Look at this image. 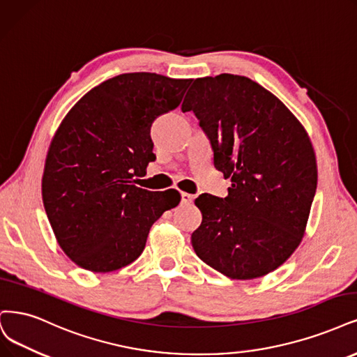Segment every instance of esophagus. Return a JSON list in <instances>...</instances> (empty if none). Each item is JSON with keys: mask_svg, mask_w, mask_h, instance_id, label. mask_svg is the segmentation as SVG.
I'll return each mask as SVG.
<instances>
[{"mask_svg": "<svg viewBox=\"0 0 357 357\" xmlns=\"http://www.w3.org/2000/svg\"><path fill=\"white\" fill-rule=\"evenodd\" d=\"M193 199H195L193 195L186 193V192H181V202H183V204H192Z\"/></svg>", "mask_w": 357, "mask_h": 357, "instance_id": "obj_1", "label": "esophagus"}]
</instances>
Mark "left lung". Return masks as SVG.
Here are the masks:
<instances>
[{"mask_svg":"<svg viewBox=\"0 0 357 357\" xmlns=\"http://www.w3.org/2000/svg\"><path fill=\"white\" fill-rule=\"evenodd\" d=\"M181 110H193L215 168L231 180L225 199L195 201L196 255L230 279L273 272L298 248L310 215L317 164L309 134L275 94L230 73L196 78Z\"/></svg>","mask_w":357,"mask_h":357,"instance_id":"obj_1","label":"left lung"}]
</instances>
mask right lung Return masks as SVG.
Listing matches in <instances>:
<instances>
[{"label": "right lung", "mask_w": 357, "mask_h": 357, "mask_svg": "<svg viewBox=\"0 0 357 357\" xmlns=\"http://www.w3.org/2000/svg\"><path fill=\"white\" fill-rule=\"evenodd\" d=\"M190 79L122 73L97 85L60 122L48 147L43 202L57 243L77 266L107 273L137 260L177 190L136 186L155 159L151 128Z\"/></svg>", "instance_id": "obj_1"}]
</instances>
